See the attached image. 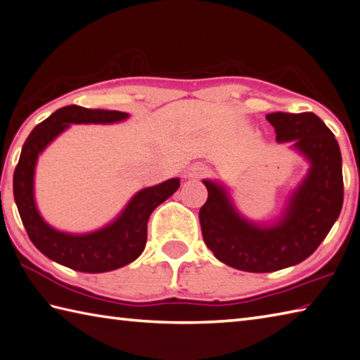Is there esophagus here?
Instances as JSON below:
<instances>
[{"label":"esophagus","instance_id":"obj_1","mask_svg":"<svg viewBox=\"0 0 360 360\" xmlns=\"http://www.w3.org/2000/svg\"><path fill=\"white\" fill-rule=\"evenodd\" d=\"M206 174H207V168L205 165H201V163H197V165H192L188 168V178L192 179H200Z\"/></svg>","mask_w":360,"mask_h":360}]
</instances>
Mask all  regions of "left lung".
I'll return each instance as SVG.
<instances>
[{
  "label": "left lung",
  "mask_w": 360,
  "mask_h": 360,
  "mask_svg": "<svg viewBox=\"0 0 360 360\" xmlns=\"http://www.w3.org/2000/svg\"><path fill=\"white\" fill-rule=\"evenodd\" d=\"M278 143L310 162L274 225L248 221L233 206L224 186L202 181L207 200L200 209L202 239L221 263L245 272H274L309 258L328 236L343 206L342 154L330 129L315 113H269Z\"/></svg>",
  "instance_id": "8db88e82"
}]
</instances>
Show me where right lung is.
<instances>
[{"label": "right lung", "instance_id": "right-lung-1", "mask_svg": "<svg viewBox=\"0 0 360 360\" xmlns=\"http://www.w3.org/2000/svg\"><path fill=\"white\" fill-rule=\"evenodd\" d=\"M127 116L116 110L63 107L37 124L22 148L14 172V198L25 230L39 252L74 271L108 272L135 261L145 250L149 215L179 188L178 178L143 188L112 224L86 234L58 231L41 217L34 200V169L39 154L70 124H113Z\"/></svg>", "mask_w": 360, "mask_h": 360}]
</instances>
